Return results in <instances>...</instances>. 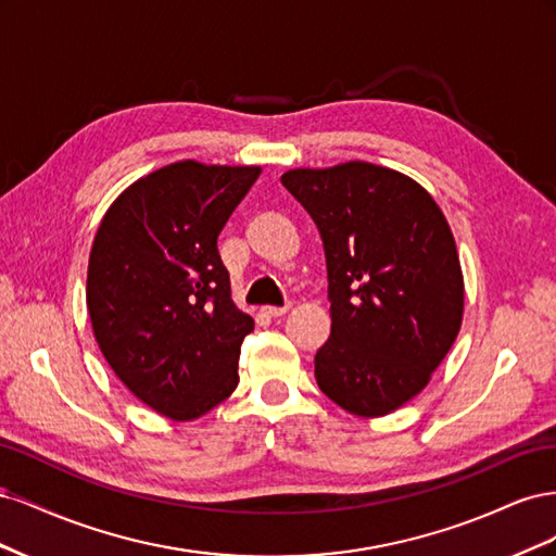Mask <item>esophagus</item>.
Wrapping results in <instances>:
<instances>
[{"label":"esophagus","instance_id":"34e87169","mask_svg":"<svg viewBox=\"0 0 556 556\" xmlns=\"http://www.w3.org/2000/svg\"><path fill=\"white\" fill-rule=\"evenodd\" d=\"M288 311H290V304H285V306H264V313L271 315V317H280V315H285Z\"/></svg>","mask_w":556,"mask_h":556}]
</instances>
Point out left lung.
I'll list each match as a JSON object with an SVG mask.
<instances>
[{
	"label": "left lung",
	"mask_w": 556,
	"mask_h": 556,
	"mask_svg": "<svg viewBox=\"0 0 556 556\" xmlns=\"http://www.w3.org/2000/svg\"><path fill=\"white\" fill-rule=\"evenodd\" d=\"M280 180L325 245L331 336L315 355L319 390L352 415L392 413L425 390L462 327L445 215L422 185L368 162Z\"/></svg>",
	"instance_id": "left-lung-1"
}]
</instances>
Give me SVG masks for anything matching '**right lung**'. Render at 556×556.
Returning a JSON list of instances; mask_svg holds the SVG:
<instances>
[{"label":"right lung","mask_w":556,"mask_h":556,"mask_svg":"<svg viewBox=\"0 0 556 556\" xmlns=\"http://www.w3.org/2000/svg\"><path fill=\"white\" fill-rule=\"evenodd\" d=\"M260 166L176 162L106 211L88 264V313L109 366L146 406L188 422L239 384L255 319L233 306L217 237Z\"/></svg>","instance_id":"1"}]
</instances>
